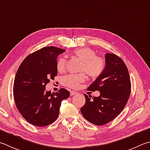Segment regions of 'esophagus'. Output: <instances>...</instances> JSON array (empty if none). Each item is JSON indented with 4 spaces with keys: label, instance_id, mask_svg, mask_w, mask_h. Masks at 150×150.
<instances>
[{
    "label": "esophagus",
    "instance_id": "1",
    "mask_svg": "<svg viewBox=\"0 0 150 150\" xmlns=\"http://www.w3.org/2000/svg\"><path fill=\"white\" fill-rule=\"evenodd\" d=\"M77 94V92L75 91H71L70 92V95L71 96H74V95Z\"/></svg>",
    "mask_w": 150,
    "mask_h": 150
}]
</instances>
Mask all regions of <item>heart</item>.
Instances as JSON below:
<instances>
[{
    "label": "heart",
    "instance_id": "1",
    "mask_svg": "<svg viewBox=\"0 0 150 150\" xmlns=\"http://www.w3.org/2000/svg\"><path fill=\"white\" fill-rule=\"evenodd\" d=\"M73 54L82 61L80 71L85 72L90 77L96 79L101 75L105 68V59L102 57L96 55V52L88 47L77 48L73 51ZM66 67V59L60 57L56 62V69L59 72H63ZM86 79L84 73L77 75H68L62 78V83L64 86L71 88H77Z\"/></svg>",
    "mask_w": 150,
    "mask_h": 150
}]
</instances>
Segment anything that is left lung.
<instances>
[{
  "label": "left lung",
  "instance_id": "obj_1",
  "mask_svg": "<svg viewBox=\"0 0 150 150\" xmlns=\"http://www.w3.org/2000/svg\"><path fill=\"white\" fill-rule=\"evenodd\" d=\"M103 73L88 86V91H98V97L88 96L81 112L84 118L96 125L113 120L123 110L129 98L131 83L123 60L115 54L107 53Z\"/></svg>",
  "mask_w": 150,
  "mask_h": 150
}]
</instances>
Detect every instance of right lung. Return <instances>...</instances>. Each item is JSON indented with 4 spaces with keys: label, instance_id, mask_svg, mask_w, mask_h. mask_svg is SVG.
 I'll return each instance as SVG.
<instances>
[{
    "label": "right lung",
    "instance_id": "1",
    "mask_svg": "<svg viewBox=\"0 0 150 150\" xmlns=\"http://www.w3.org/2000/svg\"><path fill=\"white\" fill-rule=\"evenodd\" d=\"M65 50L44 47L29 54L21 62L13 83V98L19 112L31 125L45 127L59 115L63 100L70 93L62 88L58 92L46 91V85L58 74L57 57Z\"/></svg>",
    "mask_w": 150,
    "mask_h": 150
}]
</instances>
